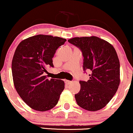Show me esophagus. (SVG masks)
Returning <instances> with one entry per match:
<instances>
[{
	"instance_id": "obj_1",
	"label": "esophagus",
	"mask_w": 133,
	"mask_h": 133,
	"mask_svg": "<svg viewBox=\"0 0 133 133\" xmlns=\"http://www.w3.org/2000/svg\"><path fill=\"white\" fill-rule=\"evenodd\" d=\"M71 83H72L71 81H69V80H65V83H66L67 85H70Z\"/></svg>"
}]
</instances>
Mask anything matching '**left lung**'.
I'll use <instances>...</instances> for the list:
<instances>
[{
  "instance_id": "obj_1",
  "label": "left lung",
  "mask_w": 133,
  "mask_h": 133,
  "mask_svg": "<svg viewBox=\"0 0 133 133\" xmlns=\"http://www.w3.org/2000/svg\"><path fill=\"white\" fill-rule=\"evenodd\" d=\"M68 42L82 51L83 69L91 74L87 82L80 81V90L75 95L78 105L89 111L104 108L120 85V61L112 45L96 36L74 37Z\"/></svg>"
}]
</instances>
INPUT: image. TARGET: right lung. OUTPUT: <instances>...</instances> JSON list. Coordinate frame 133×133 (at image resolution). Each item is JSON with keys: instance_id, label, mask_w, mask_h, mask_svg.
<instances>
[{"instance_id": "add662e5", "label": "right lung", "mask_w": 133, "mask_h": 133, "mask_svg": "<svg viewBox=\"0 0 133 133\" xmlns=\"http://www.w3.org/2000/svg\"><path fill=\"white\" fill-rule=\"evenodd\" d=\"M65 38L39 34L22 40L13 55L11 70L15 88L27 105L44 112L58 103L64 89L59 79L47 78L43 72L53 67V58Z\"/></svg>"}]
</instances>
